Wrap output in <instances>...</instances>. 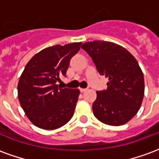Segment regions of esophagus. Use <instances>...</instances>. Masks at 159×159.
<instances>
[{
  "label": "esophagus",
  "instance_id": "34e87169",
  "mask_svg": "<svg viewBox=\"0 0 159 159\" xmlns=\"http://www.w3.org/2000/svg\"><path fill=\"white\" fill-rule=\"evenodd\" d=\"M87 89H80V92L81 93H84V92H86Z\"/></svg>",
  "mask_w": 159,
  "mask_h": 159
}]
</instances>
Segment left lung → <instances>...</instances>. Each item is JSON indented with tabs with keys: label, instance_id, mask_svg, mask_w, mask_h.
<instances>
[{
	"label": "left lung",
	"instance_id": "left-lung-1",
	"mask_svg": "<svg viewBox=\"0 0 159 159\" xmlns=\"http://www.w3.org/2000/svg\"><path fill=\"white\" fill-rule=\"evenodd\" d=\"M82 48L92 58L100 75L109 80L107 89L96 92L93 115L108 125L125 124L136 115L143 100L144 76L137 60L114 42H85Z\"/></svg>",
	"mask_w": 159,
	"mask_h": 159
}]
</instances>
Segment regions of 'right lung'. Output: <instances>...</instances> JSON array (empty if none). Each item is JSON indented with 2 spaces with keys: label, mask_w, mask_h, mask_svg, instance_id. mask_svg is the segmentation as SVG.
I'll list each match as a JSON object with an SVG mask.
<instances>
[{
  "label": "right lung",
  "mask_w": 159,
  "mask_h": 159,
  "mask_svg": "<svg viewBox=\"0 0 159 159\" xmlns=\"http://www.w3.org/2000/svg\"><path fill=\"white\" fill-rule=\"evenodd\" d=\"M82 42L42 49L25 67L18 84V97L27 117L35 126L52 130L71 119L79 89H60L56 84L66 76L70 61Z\"/></svg>",
  "instance_id": "1"
}]
</instances>
